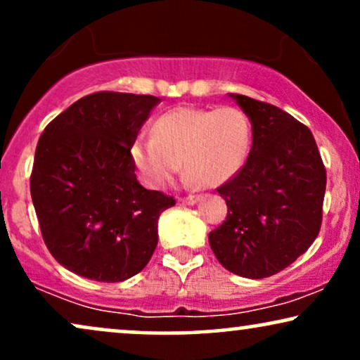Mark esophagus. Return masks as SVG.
Returning <instances> with one entry per match:
<instances>
[{
  "instance_id": "esophagus-1",
  "label": "esophagus",
  "mask_w": 360,
  "mask_h": 360,
  "mask_svg": "<svg viewBox=\"0 0 360 360\" xmlns=\"http://www.w3.org/2000/svg\"><path fill=\"white\" fill-rule=\"evenodd\" d=\"M199 199H201V195H193V194H191V195H186V198H181L179 201L183 202V204H186V206H194V204L198 202Z\"/></svg>"
}]
</instances>
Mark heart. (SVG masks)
I'll list each match as a JSON object with an SVG mask.
<instances>
[{"label":"heart","mask_w":360,"mask_h":360,"mask_svg":"<svg viewBox=\"0 0 360 360\" xmlns=\"http://www.w3.org/2000/svg\"><path fill=\"white\" fill-rule=\"evenodd\" d=\"M153 138L138 136L131 144V161L143 183L165 189L181 169L191 183L207 188L238 174L251 146V126L238 108H176L159 116Z\"/></svg>","instance_id":"b5f03b06"}]
</instances>
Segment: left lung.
Segmentation results:
<instances>
[{
  "label": "left lung",
  "mask_w": 360,
  "mask_h": 360,
  "mask_svg": "<svg viewBox=\"0 0 360 360\" xmlns=\"http://www.w3.org/2000/svg\"><path fill=\"white\" fill-rule=\"evenodd\" d=\"M252 127L243 169L217 188L227 217L209 245L227 271L262 279L292 264L321 229L326 167L309 127L272 104L229 93Z\"/></svg>",
  "instance_id": "obj_1"
}]
</instances>
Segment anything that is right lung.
<instances>
[{
	"instance_id": "obj_1",
	"label": "right lung",
	"mask_w": 360,
	"mask_h": 360,
	"mask_svg": "<svg viewBox=\"0 0 360 360\" xmlns=\"http://www.w3.org/2000/svg\"><path fill=\"white\" fill-rule=\"evenodd\" d=\"M159 103L148 94L94 93L41 134L31 199L49 252L68 271L121 282L151 259L159 216L176 201L138 183L129 149Z\"/></svg>"
}]
</instances>
